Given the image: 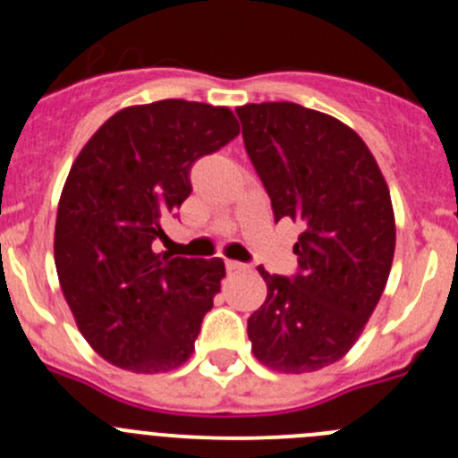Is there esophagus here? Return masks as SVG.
<instances>
[{
    "label": "esophagus",
    "mask_w": 458,
    "mask_h": 458,
    "mask_svg": "<svg viewBox=\"0 0 458 458\" xmlns=\"http://www.w3.org/2000/svg\"><path fill=\"white\" fill-rule=\"evenodd\" d=\"M225 267H228V272H242V270H248L246 263H242V261H233V259H228V261H225Z\"/></svg>",
    "instance_id": "obj_1"
}]
</instances>
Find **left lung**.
Returning <instances> with one entry per match:
<instances>
[{"mask_svg":"<svg viewBox=\"0 0 458 458\" xmlns=\"http://www.w3.org/2000/svg\"><path fill=\"white\" fill-rule=\"evenodd\" d=\"M237 114L275 219L303 224L293 279L259 267L267 297L248 318L252 352L276 372L321 370L357 344L387 284L390 191L370 148L330 114L293 101L246 104Z\"/></svg>","mask_w":458,"mask_h":458,"instance_id":"8db88e82","label":"left lung"}]
</instances>
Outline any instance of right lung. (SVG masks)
I'll return each instance as SVG.
<instances>
[{
    "instance_id": "1",
    "label": "right lung",
    "mask_w": 458,
    "mask_h": 458,
    "mask_svg": "<svg viewBox=\"0 0 458 458\" xmlns=\"http://www.w3.org/2000/svg\"><path fill=\"white\" fill-rule=\"evenodd\" d=\"M237 135L225 106L161 99L114 113L77 155L59 197L55 266L77 327L113 366L155 374L191 359L225 266L155 252V242L192 192V164Z\"/></svg>"
}]
</instances>
